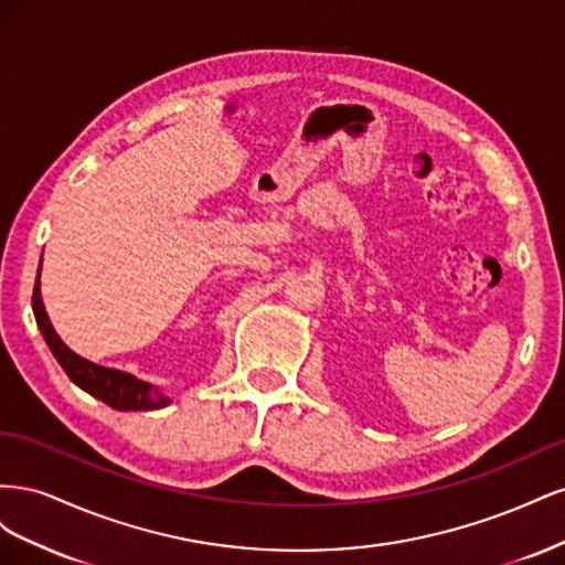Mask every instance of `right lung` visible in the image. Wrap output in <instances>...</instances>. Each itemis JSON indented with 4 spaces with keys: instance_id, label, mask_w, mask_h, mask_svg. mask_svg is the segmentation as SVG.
Listing matches in <instances>:
<instances>
[{
    "instance_id": "obj_1",
    "label": "right lung",
    "mask_w": 565,
    "mask_h": 565,
    "mask_svg": "<svg viewBox=\"0 0 565 565\" xmlns=\"http://www.w3.org/2000/svg\"><path fill=\"white\" fill-rule=\"evenodd\" d=\"M32 311H35L38 328L46 341V347L58 361V365L65 370L71 382L77 384L82 391H87L89 396L104 401L115 409H122V413H127V409H160L172 403V398H169L164 391L152 386L150 382L136 380L134 374L122 370L96 365L87 361V358H82L75 351L67 349L46 316L42 292H40V270L35 280V292H32Z\"/></svg>"
}]
</instances>
